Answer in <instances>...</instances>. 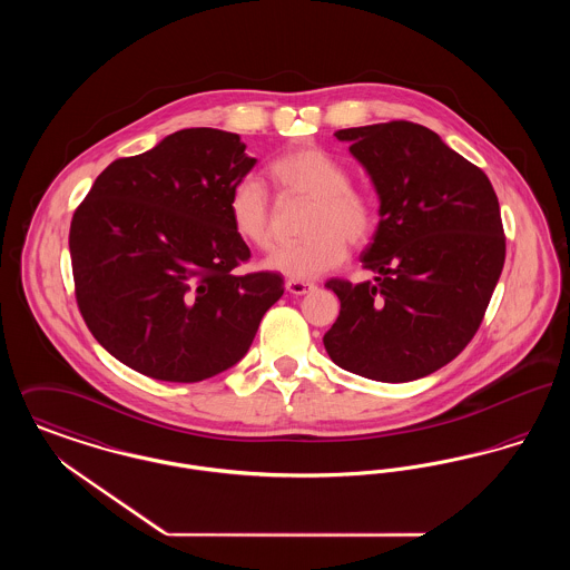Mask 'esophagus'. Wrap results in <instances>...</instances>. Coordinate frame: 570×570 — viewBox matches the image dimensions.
Wrapping results in <instances>:
<instances>
[{
    "label": "esophagus",
    "mask_w": 570,
    "mask_h": 570,
    "mask_svg": "<svg viewBox=\"0 0 570 570\" xmlns=\"http://www.w3.org/2000/svg\"><path fill=\"white\" fill-rule=\"evenodd\" d=\"M316 286L312 284V282H301V279H288L286 282V291L291 293V295H307V293H312Z\"/></svg>",
    "instance_id": "esophagus-1"
}]
</instances>
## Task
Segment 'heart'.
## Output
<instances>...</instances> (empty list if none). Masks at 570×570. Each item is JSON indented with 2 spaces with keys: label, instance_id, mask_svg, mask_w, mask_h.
<instances>
[{
  "label": "heart",
  "instance_id": "heart-1",
  "mask_svg": "<svg viewBox=\"0 0 570 570\" xmlns=\"http://www.w3.org/2000/svg\"><path fill=\"white\" fill-rule=\"evenodd\" d=\"M275 181L291 194L312 198L305 217L307 237L297 244L279 245L265 267L291 279H314L340 267L348 256V244H367L376 230V203L370 194L351 186L348 166L316 145H301L272 164ZM228 216L245 244L267 249L273 244L269 191L247 175L228 196Z\"/></svg>",
  "mask_w": 570,
  "mask_h": 570
}]
</instances>
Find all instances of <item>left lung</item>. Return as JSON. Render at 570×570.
<instances>
[{
  "mask_svg": "<svg viewBox=\"0 0 570 570\" xmlns=\"http://www.w3.org/2000/svg\"><path fill=\"white\" fill-rule=\"evenodd\" d=\"M380 198L361 254L376 282L328 279L340 316L323 337L335 365L410 382L468 346L500 279L507 239L488 175L425 126L389 121L337 130Z\"/></svg>",
  "mask_w": 570,
  "mask_h": 570,
  "instance_id": "left-lung-1",
  "label": "left lung"
}]
</instances>
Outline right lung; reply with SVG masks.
Returning a JSON list of instances; mask_svg holds the SVG:
<instances>
[{
  "label": "right lung",
  "instance_id": "1",
  "mask_svg": "<svg viewBox=\"0 0 570 570\" xmlns=\"http://www.w3.org/2000/svg\"><path fill=\"white\" fill-rule=\"evenodd\" d=\"M239 135L188 128L109 164L77 207L70 256L82 318L117 361L198 382L249 351L282 275H237L249 247L228 216L254 168Z\"/></svg>",
  "mask_w": 570,
  "mask_h": 570
}]
</instances>
